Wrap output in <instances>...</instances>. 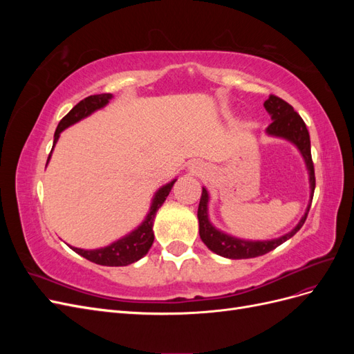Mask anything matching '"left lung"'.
I'll list each match as a JSON object with an SVG mask.
<instances>
[{"instance_id":"left-lung-1","label":"left lung","mask_w":354,"mask_h":354,"mask_svg":"<svg viewBox=\"0 0 354 354\" xmlns=\"http://www.w3.org/2000/svg\"><path fill=\"white\" fill-rule=\"evenodd\" d=\"M264 108L270 113L273 120L272 124L267 127L266 133L269 136L286 138L288 142L294 143L306 160V167L308 169V177H310V205H312L316 178H315V165L312 160V151H310V136L303 118L294 111L291 104L273 94L264 102ZM208 199L209 196H208L207 189L202 187V195H201L199 207H198L199 236L202 242L205 243L212 252L232 260L254 259V257L264 255L267 252L273 251L285 241L292 238L294 234L303 227L310 209V205H308L304 217L299 220L297 226L281 238L272 239V241H245V239L230 236V234L223 233L212 226L208 218Z\"/></svg>"}]
</instances>
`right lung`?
I'll use <instances>...</instances> for the list:
<instances>
[{"mask_svg":"<svg viewBox=\"0 0 354 354\" xmlns=\"http://www.w3.org/2000/svg\"><path fill=\"white\" fill-rule=\"evenodd\" d=\"M112 97L113 95L109 93L94 94V95H88V97H85L78 104H75L71 109V112L66 116H63L62 121L59 122V125L56 128V133H55V143H53V147H55V145L57 143L59 136L63 130H65V128L84 120V118H87L88 115H91L97 109L104 108V106L109 103V100ZM50 156H51V152H50ZM50 156L47 159V164L50 160ZM174 183H176V180L162 186L156 192L153 199H152L151 209H149L145 221L137 229H134L131 233H128L127 236L118 239L113 243L104 246V248H99V250H81V248H75V246H71V248L77 254L82 255L84 259H87V260H90L95 264H100V266H111V267L128 266L131 263H136L137 260H140L142 257H145L147 254V251L151 250V246L153 243V239H155L153 230H152L153 218L156 216V211L159 209V207L162 205L164 201L169 195V192H171V189H173Z\"/></svg>","mask_w":354,"mask_h":354,"instance_id":"right-lung-1","label":"right lung"}]
</instances>
